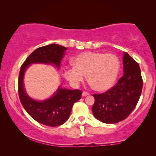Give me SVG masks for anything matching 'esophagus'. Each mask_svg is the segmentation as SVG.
I'll return each instance as SVG.
<instances>
[{
    "mask_svg": "<svg viewBox=\"0 0 156 156\" xmlns=\"http://www.w3.org/2000/svg\"><path fill=\"white\" fill-rule=\"evenodd\" d=\"M89 94L88 92H87V91H83L82 96V97H87V96H88Z\"/></svg>",
    "mask_w": 156,
    "mask_h": 156,
    "instance_id": "obj_1",
    "label": "esophagus"
}]
</instances>
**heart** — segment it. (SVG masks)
Instances as JSON below:
<instances>
[{"label":"heart","instance_id":"heart-1","mask_svg":"<svg viewBox=\"0 0 156 156\" xmlns=\"http://www.w3.org/2000/svg\"><path fill=\"white\" fill-rule=\"evenodd\" d=\"M74 67L65 69L64 76L73 87H77L87 74L88 82L98 91H106L117 80L120 62L116 55L101 52H82L72 60Z\"/></svg>","mask_w":156,"mask_h":156}]
</instances>
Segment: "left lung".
Returning <instances> with one entry per match:
<instances>
[{"instance_id":"left-lung-1","label":"left lung","mask_w":156,"mask_h":156,"mask_svg":"<svg viewBox=\"0 0 156 156\" xmlns=\"http://www.w3.org/2000/svg\"><path fill=\"white\" fill-rule=\"evenodd\" d=\"M123 75L106 92L93 94L91 108L94 117L105 123H116L126 119L139 100L143 80L139 65L126 52L123 53Z\"/></svg>"}]
</instances>
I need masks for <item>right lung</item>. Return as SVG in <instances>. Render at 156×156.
Returning a JSON list of instances; mask_svg holds the SVG:
<instances>
[{"label": "right lung", "instance_id": "right-lung-1", "mask_svg": "<svg viewBox=\"0 0 156 156\" xmlns=\"http://www.w3.org/2000/svg\"><path fill=\"white\" fill-rule=\"evenodd\" d=\"M65 50H67L65 47L57 44L36 49L25 59L19 73L18 94L21 104L32 118L48 126H58L68 120L74 104L81 99L82 91L69 90L59 87L50 99L37 101L27 94L23 78L27 67L32 64H52L59 68Z\"/></svg>", "mask_w": 156, "mask_h": 156}]
</instances>
